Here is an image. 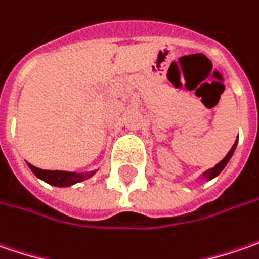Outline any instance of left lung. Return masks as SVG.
I'll list each match as a JSON object with an SVG mask.
<instances>
[{
    "mask_svg": "<svg viewBox=\"0 0 259 259\" xmlns=\"http://www.w3.org/2000/svg\"><path fill=\"white\" fill-rule=\"evenodd\" d=\"M236 145H238V139L235 141V143H233V146L231 148V151L228 152V155L220 161L218 165H214L213 168H210V169H207V171H204L201 175H198V178L197 180H203V181H210V180H213V178H216L218 175L223 171V168L228 165V162L231 161L232 155H233V152H235V149H236Z\"/></svg>",
    "mask_w": 259,
    "mask_h": 259,
    "instance_id": "8db88e82",
    "label": "left lung"
}]
</instances>
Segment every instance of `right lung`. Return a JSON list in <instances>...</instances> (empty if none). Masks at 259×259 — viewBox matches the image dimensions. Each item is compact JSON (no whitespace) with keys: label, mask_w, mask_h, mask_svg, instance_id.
<instances>
[{"label":"right lung","mask_w":259,"mask_h":259,"mask_svg":"<svg viewBox=\"0 0 259 259\" xmlns=\"http://www.w3.org/2000/svg\"><path fill=\"white\" fill-rule=\"evenodd\" d=\"M28 168L31 169V172L36 175L39 180L51 184L55 187H71L73 184H78L81 181H85L88 178H91L96 174L98 169L90 171V172H72V171H49V169H40L36 168L34 165L28 163Z\"/></svg>","instance_id":"right-lung-1"}]
</instances>
